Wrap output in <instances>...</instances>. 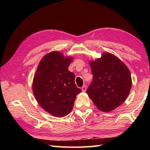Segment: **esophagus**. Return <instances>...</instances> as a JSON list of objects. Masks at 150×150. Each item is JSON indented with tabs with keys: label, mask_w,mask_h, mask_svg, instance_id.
Segmentation results:
<instances>
[{
	"label": "esophagus",
	"mask_w": 150,
	"mask_h": 150,
	"mask_svg": "<svg viewBox=\"0 0 150 150\" xmlns=\"http://www.w3.org/2000/svg\"><path fill=\"white\" fill-rule=\"evenodd\" d=\"M81 89H82V91L83 92H85L86 90H87V86H86L85 85H83L82 88H81Z\"/></svg>",
	"instance_id": "esophagus-1"
}]
</instances>
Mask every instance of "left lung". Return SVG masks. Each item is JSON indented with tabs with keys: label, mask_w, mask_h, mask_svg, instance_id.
Instances as JSON below:
<instances>
[{
	"label": "left lung",
	"mask_w": 150,
	"mask_h": 150,
	"mask_svg": "<svg viewBox=\"0 0 150 150\" xmlns=\"http://www.w3.org/2000/svg\"><path fill=\"white\" fill-rule=\"evenodd\" d=\"M93 80L87 93L101 111L109 112L122 105L132 87V78L128 67L109 53L91 62Z\"/></svg>",
	"instance_id": "1"
}]
</instances>
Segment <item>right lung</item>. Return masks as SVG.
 <instances>
[{"mask_svg":"<svg viewBox=\"0 0 150 150\" xmlns=\"http://www.w3.org/2000/svg\"><path fill=\"white\" fill-rule=\"evenodd\" d=\"M72 58L52 52L40 62L32 89L40 105L50 115L63 117L71 112L76 96L81 92L75 83V74L68 70Z\"/></svg>","mask_w":150,"mask_h":150,"instance_id":"obj_1","label":"right lung"}]
</instances>
